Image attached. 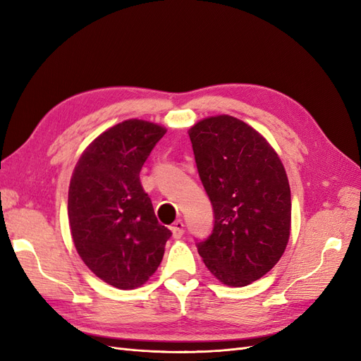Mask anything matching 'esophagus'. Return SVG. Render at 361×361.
I'll list each match as a JSON object with an SVG mask.
<instances>
[{
	"instance_id": "esophagus-1",
	"label": "esophagus",
	"mask_w": 361,
	"mask_h": 361,
	"mask_svg": "<svg viewBox=\"0 0 361 361\" xmlns=\"http://www.w3.org/2000/svg\"><path fill=\"white\" fill-rule=\"evenodd\" d=\"M171 233H173V238H176V239H179L183 235V221L182 220H178L176 223H173Z\"/></svg>"
}]
</instances>
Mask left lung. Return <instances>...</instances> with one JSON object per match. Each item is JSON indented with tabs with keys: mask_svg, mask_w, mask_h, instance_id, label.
<instances>
[{
	"mask_svg": "<svg viewBox=\"0 0 361 361\" xmlns=\"http://www.w3.org/2000/svg\"><path fill=\"white\" fill-rule=\"evenodd\" d=\"M214 228L199 255L223 285L243 288L283 256L290 235L286 170L267 138L233 116L206 117L188 130Z\"/></svg>",
	"mask_w": 361,
	"mask_h": 361,
	"instance_id": "obj_1",
	"label": "left lung"
}]
</instances>
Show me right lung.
<instances>
[{
	"mask_svg": "<svg viewBox=\"0 0 361 361\" xmlns=\"http://www.w3.org/2000/svg\"><path fill=\"white\" fill-rule=\"evenodd\" d=\"M166 133L147 120H125L96 137L72 173L68 216L75 248L94 276L117 289L145 285L171 236L140 182Z\"/></svg>",
	"mask_w": 361,
	"mask_h": 361,
	"instance_id": "1",
	"label": "right lung"
}]
</instances>
